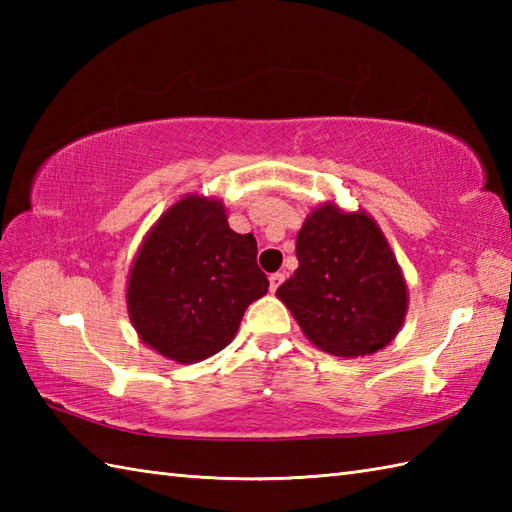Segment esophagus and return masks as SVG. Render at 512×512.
Returning a JSON list of instances; mask_svg holds the SVG:
<instances>
[{"label": "esophagus", "mask_w": 512, "mask_h": 512, "mask_svg": "<svg viewBox=\"0 0 512 512\" xmlns=\"http://www.w3.org/2000/svg\"><path fill=\"white\" fill-rule=\"evenodd\" d=\"M284 279H286V277H284V273H273V275H270V277H268V281H270V290L275 292L281 284H284Z\"/></svg>", "instance_id": "34e87169"}]
</instances>
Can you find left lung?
Wrapping results in <instances>:
<instances>
[{
    "instance_id": "1",
    "label": "left lung",
    "mask_w": 512,
    "mask_h": 512,
    "mask_svg": "<svg viewBox=\"0 0 512 512\" xmlns=\"http://www.w3.org/2000/svg\"><path fill=\"white\" fill-rule=\"evenodd\" d=\"M299 268L277 297L319 350L374 354L398 334L407 286L372 217L323 204L297 235Z\"/></svg>"
}]
</instances>
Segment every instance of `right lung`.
Listing matches in <instances>:
<instances>
[{
  "label": "right lung",
  "instance_id": "right-lung-1",
  "mask_svg": "<svg viewBox=\"0 0 512 512\" xmlns=\"http://www.w3.org/2000/svg\"><path fill=\"white\" fill-rule=\"evenodd\" d=\"M266 292L255 237L228 228L222 202L184 198L140 246L127 310L158 354L198 363L231 343L246 308Z\"/></svg>",
  "mask_w": 512,
  "mask_h": 512
}]
</instances>
